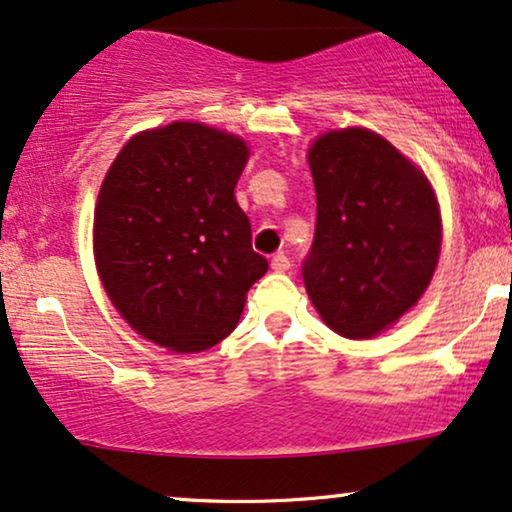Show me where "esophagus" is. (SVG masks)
Returning a JSON list of instances; mask_svg holds the SVG:
<instances>
[{
  "mask_svg": "<svg viewBox=\"0 0 512 512\" xmlns=\"http://www.w3.org/2000/svg\"><path fill=\"white\" fill-rule=\"evenodd\" d=\"M271 269L274 271H288L290 269V257L286 252H276L274 257H271Z\"/></svg>",
  "mask_w": 512,
  "mask_h": 512,
  "instance_id": "1",
  "label": "esophagus"
}]
</instances>
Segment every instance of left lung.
<instances>
[{
	"mask_svg": "<svg viewBox=\"0 0 512 512\" xmlns=\"http://www.w3.org/2000/svg\"><path fill=\"white\" fill-rule=\"evenodd\" d=\"M316 229L304 288L342 338L364 340L411 309L439 260L442 219L425 174L368 129L328 132L309 148Z\"/></svg>",
	"mask_w": 512,
	"mask_h": 512,
	"instance_id": "1",
	"label": "left lung"
}]
</instances>
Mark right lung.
<instances>
[{"mask_svg": "<svg viewBox=\"0 0 512 512\" xmlns=\"http://www.w3.org/2000/svg\"><path fill=\"white\" fill-rule=\"evenodd\" d=\"M248 146L198 122L132 137L103 179L94 255L115 309L174 352L215 347L269 262L252 250L234 189Z\"/></svg>", "mask_w": 512, "mask_h": 512, "instance_id": "1", "label": "right lung"}]
</instances>
